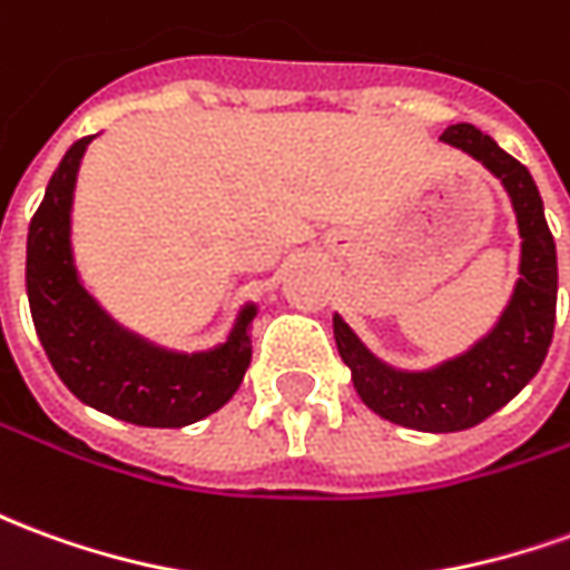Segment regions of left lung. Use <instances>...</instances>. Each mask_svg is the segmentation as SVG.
<instances>
[{
    "instance_id": "8db88e82",
    "label": "left lung",
    "mask_w": 570,
    "mask_h": 570,
    "mask_svg": "<svg viewBox=\"0 0 570 570\" xmlns=\"http://www.w3.org/2000/svg\"><path fill=\"white\" fill-rule=\"evenodd\" d=\"M441 141L481 163L503 185L515 213L519 277L503 312L469 348L420 370L382 361L342 314H333V336L352 370L354 392L382 420L420 432L472 429L519 395L549 352L559 293L556 240L531 173L472 122L448 126Z\"/></svg>"
}]
</instances>
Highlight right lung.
Segmentation results:
<instances>
[{
    "instance_id": "add662e5",
    "label": "right lung",
    "mask_w": 570,
    "mask_h": 570,
    "mask_svg": "<svg viewBox=\"0 0 570 570\" xmlns=\"http://www.w3.org/2000/svg\"><path fill=\"white\" fill-rule=\"evenodd\" d=\"M89 135L63 154L27 234V298L36 336L73 395L114 420L147 429H181L228 404L253 357L244 302L225 340L197 352L166 348L119 324L91 293L73 253V194Z\"/></svg>"
}]
</instances>
